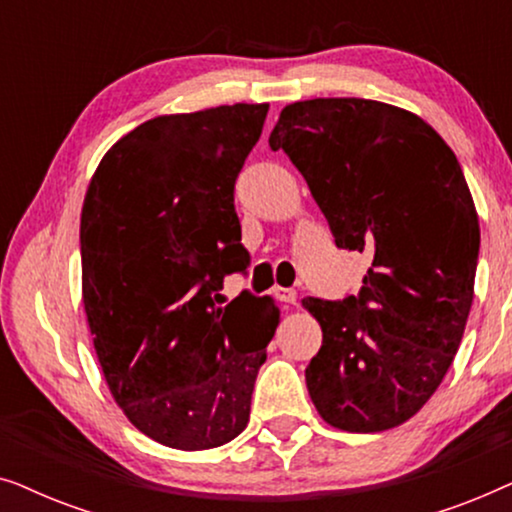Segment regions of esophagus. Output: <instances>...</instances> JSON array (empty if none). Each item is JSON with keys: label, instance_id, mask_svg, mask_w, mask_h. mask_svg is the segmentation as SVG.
I'll return each instance as SVG.
<instances>
[{"label": "esophagus", "instance_id": "34e87169", "mask_svg": "<svg viewBox=\"0 0 512 512\" xmlns=\"http://www.w3.org/2000/svg\"><path fill=\"white\" fill-rule=\"evenodd\" d=\"M277 298L282 300V303H286V305H296L298 293L293 291V289H277Z\"/></svg>", "mask_w": 512, "mask_h": 512}]
</instances>
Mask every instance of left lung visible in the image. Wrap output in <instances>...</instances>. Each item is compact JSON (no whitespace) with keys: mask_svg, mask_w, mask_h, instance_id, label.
<instances>
[{"mask_svg":"<svg viewBox=\"0 0 512 512\" xmlns=\"http://www.w3.org/2000/svg\"><path fill=\"white\" fill-rule=\"evenodd\" d=\"M270 149L335 244L370 258L359 296L303 298L324 333L305 370L314 408L349 433L401 426L443 382L473 305L480 223L459 160L424 118L361 97L286 104Z\"/></svg>","mask_w":512,"mask_h":512,"instance_id":"1","label":"left lung"}]
</instances>
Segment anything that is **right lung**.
I'll return each mask as SVG.
<instances>
[{"label": "right lung", "mask_w": 512, "mask_h": 512, "mask_svg": "<svg viewBox=\"0 0 512 512\" xmlns=\"http://www.w3.org/2000/svg\"><path fill=\"white\" fill-rule=\"evenodd\" d=\"M268 104L165 114L123 135L81 209V293L107 387L130 424L198 452L247 429L279 307L223 277L244 270L233 191Z\"/></svg>", "instance_id": "obj_1"}]
</instances>
